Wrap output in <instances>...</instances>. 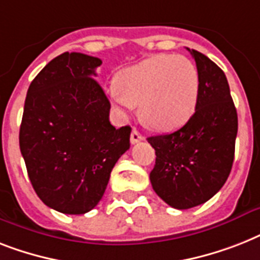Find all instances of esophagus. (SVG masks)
Instances as JSON below:
<instances>
[{"instance_id":"1","label":"esophagus","mask_w":260,"mask_h":260,"mask_svg":"<svg viewBox=\"0 0 260 260\" xmlns=\"http://www.w3.org/2000/svg\"><path fill=\"white\" fill-rule=\"evenodd\" d=\"M144 139V137L141 136L140 132L136 129H132V134H131V143L132 144H136V143H139V141H141Z\"/></svg>"}]
</instances>
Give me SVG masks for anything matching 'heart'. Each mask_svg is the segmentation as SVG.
<instances>
[{"label":"heart","mask_w":260,"mask_h":260,"mask_svg":"<svg viewBox=\"0 0 260 260\" xmlns=\"http://www.w3.org/2000/svg\"><path fill=\"white\" fill-rule=\"evenodd\" d=\"M117 111L126 115L140 107L145 125L156 131L179 128L192 116L199 96V73L188 58L156 54L125 69L119 85L108 90Z\"/></svg>","instance_id":"b5f03b06"}]
</instances>
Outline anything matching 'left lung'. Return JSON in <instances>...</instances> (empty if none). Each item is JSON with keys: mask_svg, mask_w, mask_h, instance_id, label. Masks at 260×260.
I'll return each instance as SVG.
<instances>
[{"mask_svg": "<svg viewBox=\"0 0 260 260\" xmlns=\"http://www.w3.org/2000/svg\"><path fill=\"white\" fill-rule=\"evenodd\" d=\"M189 53L199 73L195 113L172 134L148 137L156 153L149 174L152 188L178 210L206 203L224 185L238 134V113L224 72L198 50Z\"/></svg>", "mask_w": 260, "mask_h": 260, "instance_id": "left-lung-1", "label": "left lung"}]
</instances>
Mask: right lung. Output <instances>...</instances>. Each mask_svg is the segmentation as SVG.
<instances>
[{
	"label": "right lung",
	"instance_id": "add662e5",
	"mask_svg": "<svg viewBox=\"0 0 260 260\" xmlns=\"http://www.w3.org/2000/svg\"><path fill=\"white\" fill-rule=\"evenodd\" d=\"M97 57L65 52L30 82L20 149L42 203L81 215L104 195L116 161L129 149L131 126L116 129L111 103L94 80Z\"/></svg>",
	"mask_w": 260,
	"mask_h": 260
}]
</instances>
